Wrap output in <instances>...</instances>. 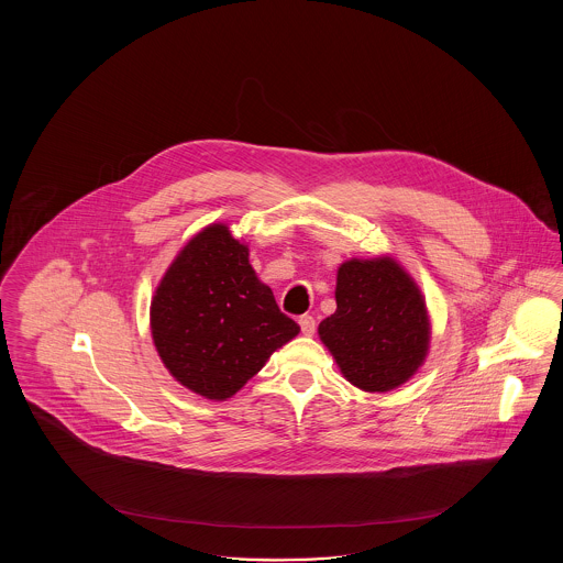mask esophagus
Instances as JSON below:
<instances>
[{
  "mask_svg": "<svg viewBox=\"0 0 563 563\" xmlns=\"http://www.w3.org/2000/svg\"><path fill=\"white\" fill-rule=\"evenodd\" d=\"M299 327H301L303 335H312L317 331V321L312 314H303V317H299Z\"/></svg>",
  "mask_w": 563,
  "mask_h": 563,
  "instance_id": "34e87169",
  "label": "esophagus"
}]
</instances>
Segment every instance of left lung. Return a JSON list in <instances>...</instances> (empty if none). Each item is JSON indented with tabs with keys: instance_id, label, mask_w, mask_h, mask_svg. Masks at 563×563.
Returning <instances> with one entry per match:
<instances>
[{
	"instance_id": "8db88e82",
	"label": "left lung",
	"mask_w": 563,
	"mask_h": 563,
	"mask_svg": "<svg viewBox=\"0 0 563 563\" xmlns=\"http://www.w3.org/2000/svg\"><path fill=\"white\" fill-rule=\"evenodd\" d=\"M335 301L319 335L349 382L386 393L416 374L429 350V317L420 289L397 262L342 264Z\"/></svg>"
}]
</instances>
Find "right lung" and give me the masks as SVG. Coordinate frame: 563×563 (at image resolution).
Masks as SVG:
<instances>
[{
	"instance_id": "right-lung-1",
	"label": "right lung",
	"mask_w": 563,
	"mask_h": 563,
	"mask_svg": "<svg viewBox=\"0 0 563 563\" xmlns=\"http://www.w3.org/2000/svg\"><path fill=\"white\" fill-rule=\"evenodd\" d=\"M162 363L186 388L214 401L236 395L269 354L299 333L255 276L249 249L228 225L196 234L152 299Z\"/></svg>"
}]
</instances>
